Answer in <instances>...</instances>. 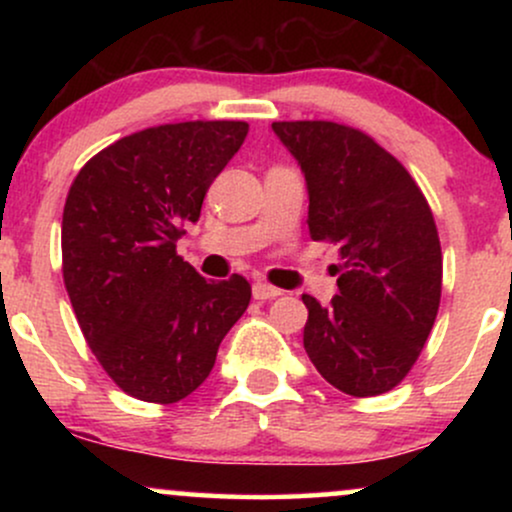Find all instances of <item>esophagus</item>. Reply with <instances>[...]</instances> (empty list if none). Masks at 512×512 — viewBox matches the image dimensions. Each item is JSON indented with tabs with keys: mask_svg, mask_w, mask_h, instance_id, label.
<instances>
[{
	"mask_svg": "<svg viewBox=\"0 0 512 512\" xmlns=\"http://www.w3.org/2000/svg\"><path fill=\"white\" fill-rule=\"evenodd\" d=\"M252 296H255L257 301H272V298L281 296V289H276L272 284H264V281H257V284L252 286Z\"/></svg>",
	"mask_w": 512,
	"mask_h": 512,
	"instance_id": "obj_1",
	"label": "esophagus"
}]
</instances>
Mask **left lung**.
Here are the masks:
<instances>
[{
    "label": "left lung",
    "mask_w": 512,
    "mask_h": 512,
    "mask_svg": "<svg viewBox=\"0 0 512 512\" xmlns=\"http://www.w3.org/2000/svg\"><path fill=\"white\" fill-rule=\"evenodd\" d=\"M308 185L310 238L339 248V293H305L303 346L317 373L351 397L407 378L436 322L443 286L438 228L407 168L361 129L272 122Z\"/></svg>",
    "instance_id": "8db88e82"
}]
</instances>
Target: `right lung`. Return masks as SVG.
I'll return each instance as SVG.
<instances>
[{"label": "right lung", "mask_w": 512, "mask_h": 512, "mask_svg": "<svg viewBox=\"0 0 512 512\" xmlns=\"http://www.w3.org/2000/svg\"><path fill=\"white\" fill-rule=\"evenodd\" d=\"M248 122L195 120L117 139L79 170L62 214V276L93 356L127 395L173 404L207 380L248 310L240 274L207 281L175 252Z\"/></svg>", "instance_id": "right-lung-1"}]
</instances>
